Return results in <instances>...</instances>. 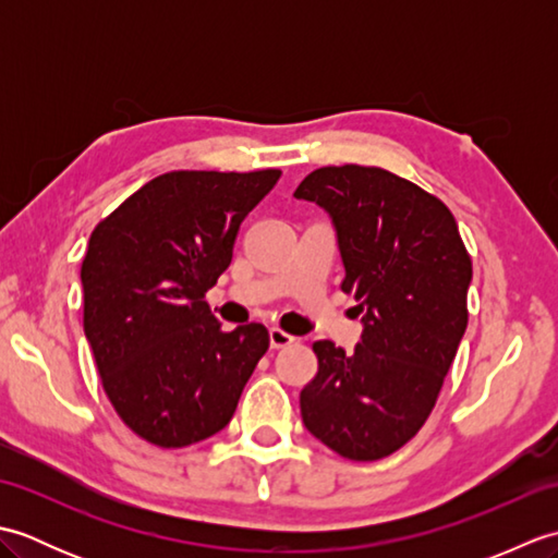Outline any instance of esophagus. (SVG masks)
<instances>
[{"label": "esophagus", "mask_w": 558, "mask_h": 558, "mask_svg": "<svg viewBox=\"0 0 558 558\" xmlns=\"http://www.w3.org/2000/svg\"><path fill=\"white\" fill-rule=\"evenodd\" d=\"M292 342H294V338L290 333H286L282 328H270V348L272 350H282V348L292 345Z\"/></svg>", "instance_id": "obj_1"}]
</instances>
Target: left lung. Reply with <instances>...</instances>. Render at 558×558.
Returning <instances> with one entry per match:
<instances>
[{
	"mask_svg": "<svg viewBox=\"0 0 558 558\" xmlns=\"http://www.w3.org/2000/svg\"><path fill=\"white\" fill-rule=\"evenodd\" d=\"M333 218L362 316L352 354L316 340L318 372L302 388L304 426L348 460H381L422 429L468 328L472 260L453 213L402 177L328 165L294 192Z\"/></svg>",
	"mask_w": 558,
	"mask_h": 558,
	"instance_id": "obj_1",
	"label": "left lung"
}]
</instances>
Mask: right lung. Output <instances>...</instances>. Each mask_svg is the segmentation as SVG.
Segmentation results:
<instances>
[{
	"label": "right lung",
	"instance_id": "1",
	"mask_svg": "<svg viewBox=\"0 0 558 558\" xmlns=\"http://www.w3.org/2000/svg\"><path fill=\"white\" fill-rule=\"evenodd\" d=\"M278 177L276 168L165 172L90 232L83 330L114 412L153 446L218 434L270 345L264 324L222 330L204 298Z\"/></svg>",
	"mask_w": 558,
	"mask_h": 558
}]
</instances>
